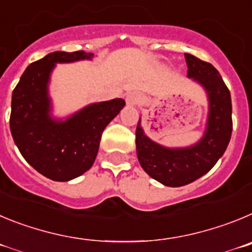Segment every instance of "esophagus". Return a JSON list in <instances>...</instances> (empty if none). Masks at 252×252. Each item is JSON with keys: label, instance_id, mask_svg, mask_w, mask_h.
<instances>
[{"label": "esophagus", "instance_id": "obj_1", "mask_svg": "<svg viewBox=\"0 0 252 252\" xmlns=\"http://www.w3.org/2000/svg\"><path fill=\"white\" fill-rule=\"evenodd\" d=\"M126 101L129 105H135V104H138L140 101V95L135 92L128 93L126 95Z\"/></svg>", "mask_w": 252, "mask_h": 252}]
</instances>
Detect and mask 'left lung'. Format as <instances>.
Masks as SVG:
<instances>
[{
    "label": "left lung",
    "instance_id": "1",
    "mask_svg": "<svg viewBox=\"0 0 252 252\" xmlns=\"http://www.w3.org/2000/svg\"><path fill=\"white\" fill-rule=\"evenodd\" d=\"M187 76L206 89L210 100L205 135L189 148L169 149L149 139L138 122L135 130L137 156L142 168L158 182L181 187L207 173L225 153L232 133V105L230 90L220 72L210 63L185 54Z\"/></svg>",
    "mask_w": 252,
    "mask_h": 252
}]
</instances>
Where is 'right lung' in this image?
<instances>
[{
	"label": "right lung",
	"mask_w": 252,
	"mask_h": 252,
	"mask_svg": "<svg viewBox=\"0 0 252 252\" xmlns=\"http://www.w3.org/2000/svg\"><path fill=\"white\" fill-rule=\"evenodd\" d=\"M85 51H55L27 66L12 93L10 129L22 157L53 181H70L92 168L105 126L126 101L88 105L65 122L50 117L47 83L56 63L92 59Z\"/></svg>",
	"instance_id": "right-lung-1"
}]
</instances>
